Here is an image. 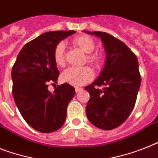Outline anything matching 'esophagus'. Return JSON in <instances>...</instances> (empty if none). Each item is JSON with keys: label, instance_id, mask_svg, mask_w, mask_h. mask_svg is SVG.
<instances>
[{"label": "esophagus", "instance_id": "obj_1", "mask_svg": "<svg viewBox=\"0 0 158 158\" xmlns=\"http://www.w3.org/2000/svg\"><path fill=\"white\" fill-rule=\"evenodd\" d=\"M82 90V89L80 88V87H75V91H76L77 93V92H79V91H81Z\"/></svg>", "mask_w": 158, "mask_h": 158}]
</instances>
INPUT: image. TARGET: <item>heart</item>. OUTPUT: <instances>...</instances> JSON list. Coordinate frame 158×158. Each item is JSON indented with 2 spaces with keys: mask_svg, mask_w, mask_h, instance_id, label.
Returning a JSON list of instances; mask_svg holds the SVG:
<instances>
[{
  "mask_svg": "<svg viewBox=\"0 0 158 158\" xmlns=\"http://www.w3.org/2000/svg\"><path fill=\"white\" fill-rule=\"evenodd\" d=\"M73 44L84 52L87 56V61L94 67H99L102 63V55L98 52L92 53L95 48V43L88 35H80L73 40ZM55 63L58 66H64L65 64V44L60 42L55 47L53 52ZM94 77V72L90 68L71 67L65 69L61 74L64 82L73 85H83L90 81Z\"/></svg>",
  "mask_w": 158,
  "mask_h": 158,
  "instance_id": "1",
  "label": "heart"
}]
</instances>
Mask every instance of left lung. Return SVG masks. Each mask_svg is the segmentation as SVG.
<instances>
[{"instance_id": "obj_1", "label": "left lung", "mask_w": 158, "mask_h": 158, "mask_svg": "<svg viewBox=\"0 0 158 158\" xmlns=\"http://www.w3.org/2000/svg\"><path fill=\"white\" fill-rule=\"evenodd\" d=\"M84 32L101 39L106 56L98 77L85 87L89 94L87 118L95 127L111 130L128 118L135 106L141 81L137 57L123 42L109 34Z\"/></svg>"}]
</instances>
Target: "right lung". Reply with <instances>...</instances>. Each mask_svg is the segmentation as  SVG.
Masks as SVG:
<instances>
[{
	"label": "right lung",
	"instance_id": "obj_1",
	"mask_svg": "<svg viewBox=\"0 0 158 158\" xmlns=\"http://www.w3.org/2000/svg\"><path fill=\"white\" fill-rule=\"evenodd\" d=\"M74 31H50L27 43L20 51L12 69L13 96L26 122L36 131L49 133L64 123L67 106L75 89L64 83L53 93L48 83H57L59 72L55 63V47Z\"/></svg>",
	"mask_w": 158,
	"mask_h": 158
}]
</instances>
